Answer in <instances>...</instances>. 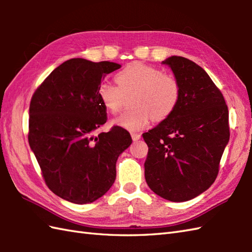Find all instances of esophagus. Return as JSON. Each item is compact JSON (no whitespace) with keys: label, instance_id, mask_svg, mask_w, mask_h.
I'll use <instances>...</instances> for the list:
<instances>
[{"label":"esophagus","instance_id":"1","mask_svg":"<svg viewBox=\"0 0 252 252\" xmlns=\"http://www.w3.org/2000/svg\"><path fill=\"white\" fill-rule=\"evenodd\" d=\"M131 136L133 141H138L141 138V134H138V133H132Z\"/></svg>","mask_w":252,"mask_h":252}]
</instances>
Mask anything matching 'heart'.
I'll list each match as a JSON object with an SVG mask.
<instances>
[{
	"label": "heart",
	"mask_w": 252,
	"mask_h": 252,
	"mask_svg": "<svg viewBox=\"0 0 252 252\" xmlns=\"http://www.w3.org/2000/svg\"><path fill=\"white\" fill-rule=\"evenodd\" d=\"M117 85L100 82L97 95L110 114L121 109L125 95L133 93V108L123 111L112 120L115 126L137 131L148 126L151 118L162 121L172 115L181 98V87L173 76L140 62L131 63L116 74Z\"/></svg>",
	"instance_id": "heart-1"
}]
</instances>
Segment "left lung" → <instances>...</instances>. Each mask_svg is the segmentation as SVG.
<instances>
[{
  "label": "left lung",
  "mask_w": 252,
  "mask_h": 252,
  "mask_svg": "<svg viewBox=\"0 0 252 252\" xmlns=\"http://www.w3.org/2000/svg\"><path fill=\"white\" fill-rule=\"evenodd\" d=\"M181 87L172 115L144 133L146 183L175 202L190 200L216 181L229 140L228 109L221 91L197 63L181 56L163 61Z\"/></svg>",
  "instance_id": "1"
}]
</instances>
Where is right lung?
<instances>
[{
  "label": "right lung",
  "mask_w": 252,
  "mask_h": 252,
  "mask_svg": "<svg viewBox=\"0 0 252 252\" xmlns=\"http://www.w3.org/2000/svg\"><path fill=\"white\" fill-rule=\"evenodd\" d=\"M120 67L72 58L54 69L32 95L29 145L46 185L67 201L83 205L105 195L116 180L118 157L132 143L120 126L96 135L107 121L98 85Z\"/></svg>",
  "instance_id": "add662e5"
}]
</instances>
